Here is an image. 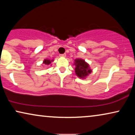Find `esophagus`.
Here are the masks:
<instances>
[{"instance_id": "1", "label": "esophagus", "mask_w": 135, "mask_h": 135, "mask_svg": "<svg viewBox=\"0 0 135 135\" xmlns=\"http://www.w3.org/2000/svg\"><path fill=\"white\" fill-rule=\"evenodd\" d=\"M60 56H61V57H66V53H64V54H61V55H60Z\"/></svg>"}]
</instances>
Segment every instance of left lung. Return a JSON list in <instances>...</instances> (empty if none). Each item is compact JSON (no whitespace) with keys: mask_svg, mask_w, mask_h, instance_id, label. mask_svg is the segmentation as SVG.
Instances as JSON below:
<instances>
[{"mask_svg":"<svg viewBox=\"0 0 135 135\" xmlns=\"http://www.w3.org/2000/svg\"><path fill=\"white\" fill-rule=\"evenodd\" d=\"M74 62L75 74L79 78L85 79L92 72L89 67V64L82 59H76Z\"/></svg>","mask_w":135,"mask_h":135,"instance_id":"obj_1","label":"left lung"}]
</instances>
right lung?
<instances>
[{
    "label": "right lung",
    "mask_w": 135,
    "mask_h": 135,
    "mask_svg": "<svg viewBox=\"0 0 135 135\" xmlns=\"http://www.w3.org/2000/svg\"><path fill=\"white\" fill-rule=\"evenodd\" d=\"M51 61H53V60H49V59H45L43 63L44 64H45V65H49V64H51Z\"/></svg>",
    "instance_id": "obj_1"
}]
</instances>
